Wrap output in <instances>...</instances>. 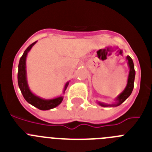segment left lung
Wrapping results in <instances>:
<instances>
[{
	"label": "left lung",
	"mask_w": 152,
	"mask_h": 152,
	"mask_svg": "<svg viewBox=\"0 0 152 152\" xmlns=\"http://www.w3.org/2000/svg\"><path fill=\"white\" fill-rule=\"evenodd\" d=\"M127 60H128V64L130 68L129 71V75L128 78V84L126 86V89L123 91V92L121 94L119 95L117 97L118 103H115V104H112V105H107V104H103V103H100V104L103 107H108V106H119L120 105L121 103H123L125 100L129 97V96L131 95L132 92V90L134 88V80H135V68H134V64L133 61L132 59V58L130 56H127Z\"/></svg>",
	"instance_id": "obj_1"
}]
</instances>
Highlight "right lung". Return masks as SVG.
Returning <instances> with one entry per match:
<instances>
[{
    "instance_id": "obj_1",
    "label": "right lung",
    "mask_w": 152,
    "mask_h": 152,
    "mask_svg": "<svg viewBox=\"0 0 152 152\" xmlns=\"http://www.w3.org/2000/svg\"><path fill=\"white\" fill-rule=\"evenodd\" d=\"M36 42H34L33 43L31 44L27 49L23 52L22 57L20 59L18 65V74H17V79H18V85L19 88L20 89L21 93L24 99L26 100L31 105L34 106L36 108L39 109L41 110H48L50 109L55 108L58 105H59L63 100L62 96L60 97L55 98L52 100H43L42 98H39V96H36L33 93H31L28 88L27 81H26V58L28 52L31 49L33 45L36 43ZM68 85V83L65 84L64 87V93L65 90L67 89V87Z\"/></svg>"
}]
</instances>
